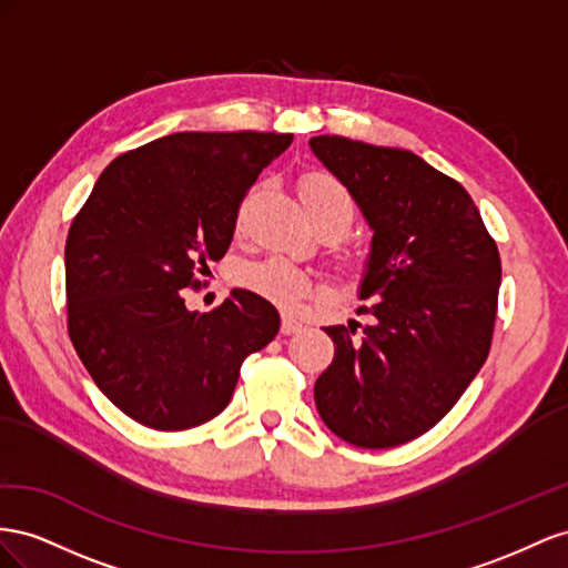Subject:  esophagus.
Returning a JSON list of instances; mask_svg holds the SVG:
<instances>
[{
	"label": "esophagus",
	"mask_w": 568,
	"mask_h": 568,
	"mask_svg": "<svg viewBox=\"0 0 568 568\" xmlns=\"http://www.w3.org/2000/svg\"><path fill=\"white\" fill-rule=\"evenodd\" d=\"M304 326H302V321H297L295 316H290V314H283V323H281V331L285 333V335H293V333H300Z\"/></svg>",
	"instance_id": "esophagus-1"
}]
</instances>
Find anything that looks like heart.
Listing matches in <instances>:
<instances>
[{"mask_svg": "<svg viewBox=\"0 0 568 568\" xmlns=\"http://www.w3.org/2000/svg\"><path fill=\"white\" fill-rule=\"evenodd\" d=\"M300 197L312 219L339 214L347 223L352 219V200L347 190L339 185L333 175L312 173L300 183ZM235 281L252 290V293L268 297L278 304H295L310 295L312 283L306 273L283 256H268L262 262L242 264L235 273Z\"/></svg>", "mask_w": 568, "mask_h": 568, "instance_id": "obj_1", "label": "heart"}]
</instances>
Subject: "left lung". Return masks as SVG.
I'll return each mask as SVG.
<instances>
[{"instance_id":"left-lung-1","label":"left lung","mask_w":568,"mask_h":568,"mask_svg":"<svg viewBox=\"0 0 568 568\" xmlns=\"http://www.w3.org/2000/svg\"><path fill=\"white\" fill-rule=\"evenodd\" d=\"M310 148L374 233L359 283L374 321L326 328L335 356L316 409L349 445L397 447L455 407L488 359L499 252L471 194L414 152L339 135Z\"/></svg>"}]
</instances>
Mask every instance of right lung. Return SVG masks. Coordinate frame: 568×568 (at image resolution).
Here are the masks:
<instances>
[{
  "label": "right lung",
  "instance_id": "1",
  "mask_svg": "<svg viewBox=\"0 0 568 568\" xmlns=\"http://www.w3.org/2000/svg\"><path fill=\"white\" fill-rule=\"evenodd\" d=\"M290 133H173L100 175L67 240L69 335L97 387L138 424L185 430L219 416L240 366L278 335L275 306L233 290L190 312L181 290L229 252L237 206Z\"/></svg>",
  "mask_w": 568,
  "mask_h": 568
}]
</instances>
